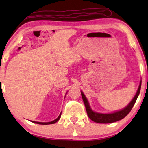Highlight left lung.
<instances>
[{
  "label": "left lung",
  "mask_w": 148,
  "mask_h": 148,
  "mask_svg": "<svg viewBox=\"0 0 148 148\" xmlns=\"http://www.w3.org/2000/svg\"><path fill=\"white\" fill-rule=\"evenodd\" d=\"M141 86V81H140V83H139V88L137 89V91L135 95V96L133 97L132 100L131 101L130 103L127 106H125L124 108L121 109L120 110L115 111V112L111 113H105V114L104 113L97 112L93 110L91 108L88 99H87L86 96L84 95V92L82 91L81 94H82L83 101H84L85 106H86L87 114H88L89 118L92 121L98 123H111L116 122V121H120L123 118H125L130 112L131 109H132L133 106H134L135 103L136 102L137 98H138L139 92H140Z\"/></svg>",
  "instance_id": "8db88e82"
}]
</instances>
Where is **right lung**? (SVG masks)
Masks as SVG:
<instances>
[{"label": "right lung", "instance_id": "add662e5", "mask_svg": "<svg viewBox=\"0 0 148 148\" xmlns=\"http://www.w3.org/2000/svg\"><path fill=\"white\" fill-rule=\"evenodd\" d=\"M60 116H61V113L59 114V116H58V118H56L55 120L52 121H50V122H47V123H43V122H37V121H31L32 122H33L34 123H37V124H39V125H50V124H54V123H55L57 122V121L59 120L60 119Z\"/></svg>", "mask_w": 148, "mask_h": 148}]
</instances>
